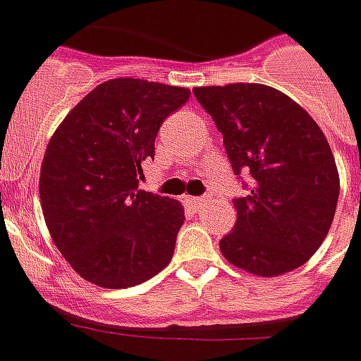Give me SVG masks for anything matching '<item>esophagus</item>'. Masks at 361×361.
<instances>
[{
    "instance_id": "esophagus-1",
    "label": "esophagus",
    "mask_w": 361,
    "mask_h": 361,
    "mask_svg": "<svg viewBox=\"0 0 361 361\" xmlns=\"http://www.w3.org/2000/svg\"><path fill=\"white\" fill-rule=\"evenodd\" d=\"M207 201H209L207 197H190V199H188V202H190L192 207H197V209H199V207H202V204H204Z\"/></svg>"
}]
</instances>
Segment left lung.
Here are the masks:
<instances>
[{"instance_id": "8db88e82", "label": "left lung", "mask_w": 361, "mask_h": 361, "mask_svg": "<svg viewBox=\"0 0 361 361\" xmlns=\"http://www.w3.org/2000/svg\"><path fill=\"white\" fill-rule=\"evenodd\" d=\"M223 134L233 173L251 176L233 199L237 221L219 247L239 269L277 277L319 249L340 197L338 166L322 128L283 92L263 84L195 88Z\"/></svg>"}]
</instances>
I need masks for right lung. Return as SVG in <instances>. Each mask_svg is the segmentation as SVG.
<instances>
[{
    "mask_svg": "<svg viewBox=\"0 0 361 361\" xmlns=\"http://www.w3.org/2000/svg\"><path fill=\"white\" fill-rule=\"evenodd\" d=\"M190 96L180 86L116 78L96 86L49 138L39 201L49 235L80 277L124 289L173 259L185 209L138 188L166 116Z\"/></svg>",
    "mask_w": 361,
    "mask_h": 361,
    "instance_id": "add662e5",
    "label": "right lung"
}]
</instances>
